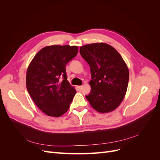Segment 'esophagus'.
<instances>
[{"mask_svg": "<svg viewBox=\"0 0 160 160\" xmlns=\"http://www.w3.org/2000/svg\"><path fill=\"white\" fill-rule=\"evenodd\" d=\"M82 88H83V86H78V87H77V88H78V89H79V91L81 90Z\"/></svg>", "mask_w": 160, "mask_h": 160, "instance_id": "34e87169", "label": "esophagus"}]
</instances>
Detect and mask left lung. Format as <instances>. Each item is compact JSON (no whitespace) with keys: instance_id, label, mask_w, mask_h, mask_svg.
<instances>
[{"instance_id":"left-lung-1","label":"left lung","mask_w":160,"mask_h":160,"mask_svg":"<svg viewBox=\"0 0 160 160\" xmlns=\"http://www.w3.org/2000/svg\"><path fill=\"white\" fill-rule=\"evenodd\" d=\"M80 54L89 65L92 79L86 99L99 113L113 111L126 94L129 77L126 63L115 48L105 42L81 46Z\"/></svg>"}]
</instances>
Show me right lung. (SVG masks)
I'll use <instances>...</instances> for the list:
<instances>
[{"instance_id": "add662e5", "label": "right lung", "mask_w": 160, "mask_h": 160, "mask_svg": "<svg viewBox=\"0 0 160 160\" xmlns=\"http://www.w3.org/2000/svg\"><path fill=\"white\" fill-rule=\"evenodd\" d=\"M77 52V46H47L37 53L28 67L27 91L34 103L47 115L59 118L69 108L76 90L67 81L65 67ZM62 76L64 80L61 82Z\"/></svg>"}]
</instances>
